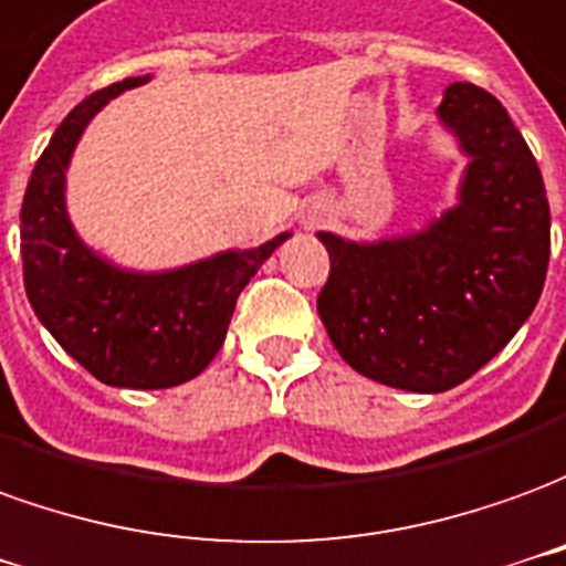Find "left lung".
Instances as JSON below:
<instances>
[{
    "mask_svg": "<svg viewBox=\"0 0 566 566\" xmlns=\"http://www.w3.org/2000/svg\"><path fill=\"white\" fill-rule=\"evenodd\" d=\"M436 115L467 155L454 207L402 238L319 231L332 268L316 311L335 350L411 392L451 390L491 363L533 314L548 268L543 174L500 99L457 82Z\"/></svg>",
    "mask_w": 566,
    "mask_h": 566,
    "instance_id": "obj_1",
    "label": "left lung"
}]
</instances>
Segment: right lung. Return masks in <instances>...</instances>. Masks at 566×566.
Instances as JSON below:
<instances>
[{
    "label": "right lung",
    "instance_id": "add662e5",
    "mask_svg": "<svg viewBox=\"0 0 566 566\" xmlns=\"http://www.w3.org/2000/svg\"><path fill=\"white\" fill-rule=\"evenodd\" d=\"M143 78L82 99L35 164L20 210L23 286L39 323L66 354L109 387L167 390L198 378L226 340L243 286L290 238L226 250L170 271H127L94 252L66 212V170L84 127Z\"/></svg>",
    "mask_w": 566,
    "mask_h": 566
}]
</instances>
